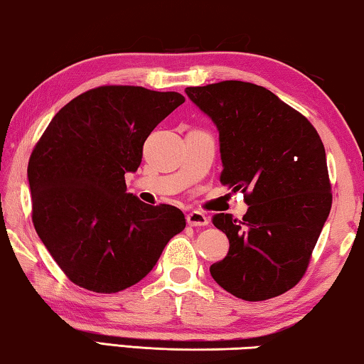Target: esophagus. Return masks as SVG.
<instances>
[{
	"mask_svg": "<svg viewBox=\"0 0 364 364\" xmlns=\"http://www.w3.org/2000/svg\"><path fill=\"white\" fill-rule=\"evenodd\" d=\"M186 221L189 226H207L208 225V217H205L202 212H191L186 215Z\"/></svg>",
	"mask_w": 364,
	"mask_h": 364,
	"instance_id": "1",
	"label": "esophagus"
}]
</instances>
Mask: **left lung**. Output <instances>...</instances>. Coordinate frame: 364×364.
Listing matches in <instances>:
<instances>
[{
	"mask_svg": "<svg viewBox=\"0 0 364 364\" xmlns=\"http://www.w3.org/2000/svg\"><path fill=\"white\" fill-rule=\"evenodd\" d=\"M220 133L225 186L242 191L241 221L217 213L230 239L212 278L234 297L260 301L305 274L332 205L326 151L306 117L254 83L226 80L184 90Z\"/></svg>",
	"mask_w": 364,
	"mask_h": 364,
	"instance_id": "obj_1",
	"label": "left lung"
}]
</instances>
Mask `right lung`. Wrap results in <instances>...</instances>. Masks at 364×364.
I'll list each match as a JSON object with an SVG mask.
<instances>
[{
	"instance_id": "1",
	"label": "right lung",
	"mask_w": 364,
	"mask_h": 364,
	"mask_svg": "<svg viewBox=\"0 0 364 364\" xmlns=\"http://www.w3.org/2000/svg\"><path fill=\"white\" fill-rule=\"evenodd\" d=\"M184 102L175 91L107 85L54 115L28 160L32 220L41 242L73 284L114 294L136 284L186 226L173 205L127 193L144 141Z\"/></svg>"
}]
</instances>
